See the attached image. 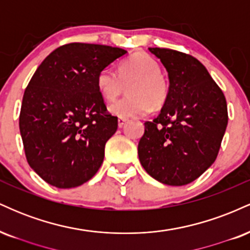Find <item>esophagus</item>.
I'll return each instance as SVG.
<instances>
[{"label": "esophagus", "mask_w": 250, "mask_h": 250, "mask_svg": "<svg viewBox=\"0 0 250 250\" xmlns=\"http://www.w3.org/2000/svg\"><path fill=\"white\" fill-rule=\"evenodd\" d=\"M127 121H128V119H125V117H119V127L120 128L123 127Z\"/></svg>", "instance_id": "34e87169"}]
</instances>
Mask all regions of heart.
I'll list each match as a JSON object with an SVG mask.
<instances>
[{
	"label": "heart",
	"mask_w": 250,
	"mask_h": 250,
	"mask_svg": "<svg viewBox=\"0 0 250 250\" xmlns=\"http://www.w3.org/2000/svg\"><path fill=\"white\" fill-rule=\"evenodd\" d=\"M127 85L128 95L114 102L109 110L120 117L146 115L161 108L169 95V83L161 73V65L143 51H137L120 62L117 73L110 67L99 71L96 87L105 101L117 99Z\"/></svg>",
	"instance_id": "1"
}]
</instances>
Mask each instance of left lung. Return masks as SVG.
Here are the masks:
<instances>
[{"instance_id": "8db88e82", "label": "left lung", "mask_w": 250, "mask_h": 250, "mask_svg": "<svg viewBox=\"0 0 250 250\" xmlns=\"http://www.w3.org/2000/svg\"><path fill=\"white\" fill-rule=\"evenodd\" d=\"M169 76V95L159 116L145 123L139 159L168 186L193 182L213 165L228 125L226 97L199 60L166 48H149Z\"/></svg>"}]
</instances>
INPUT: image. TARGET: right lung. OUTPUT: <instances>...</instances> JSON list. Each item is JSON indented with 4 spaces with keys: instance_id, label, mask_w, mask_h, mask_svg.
Returning a JSON list of instances; mask_svg holds the SVG:
<instances>
[{
    "instance_id": "right-lung-1",
    "label": "right lung",
    "mask_w": 250,
    "mask_h": 250,
    "mask_svg": "<svg viewBox=\"0 0 250 250\" xmlns=\"http://www.w3.org/2000/svg\"><path fill=\"white\" fill-rule=\"evenodd\" d=\"M127 50L68 43L43 60L28 83L20 133L29 166L47 183L74 188L97 173L117 117L96 87L99 71Z\"/></svg>"
}]
</instances>
